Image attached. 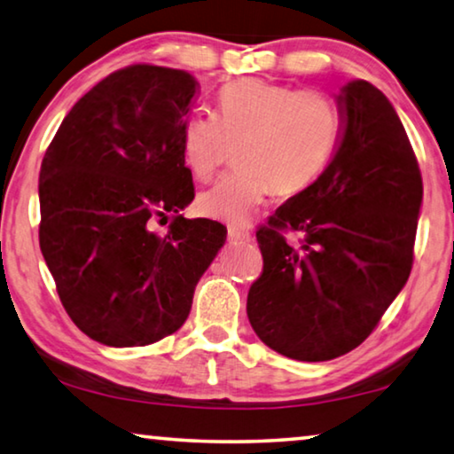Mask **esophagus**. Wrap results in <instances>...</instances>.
Instances as JSON below:
<instances>
[{
	"instance_id": "1",
	"label": "esophagus",
	"mask_w": 454,
	"mask_h": 454,
	"mask_svg": "<svg viewBox=\"0 0 454 454\" xmlns=\"http://www.w3.org/2000/svg\"><path fill=\"white\" fill-rule=\"evenodd\" d=\"M228 240L230 242H250V240H253V234L245 232V230H239V228H230L228 230Z\"/></svg>"
}]
</instances>
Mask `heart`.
I'll return each mask as SVG.
<instances>
[{"label":"heart","instance_id":"1","mask_svg":"<svg viewBox=\"0 0 454 454\" xmlns=\"http://www.w3.org/2000/svg\"><path fill=\"white\" fill-rule=\"evenodd\" d=\"M220 118L195 112L185 120L181 148L192 173L209 179L228 159V140L242 142L239 165L200 195V212L245 226L270 193L294 195L320 177L338 134L333 101L261 79L236 81L218 98Z\"/></svg>","mask_w":454,"mask_h":454}]
</instances>
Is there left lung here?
I'll list each match as a JSON object with an SVG mask.
<instances>
[{
  "instance_id": "obj_1",
  "label": "left lung",
  "mask_w": 454,
  "mask_h": 454,
  "mask_svg": "<svg viewBox=\"0 0 454 454\" xmlns=\"http://www.w3.org/2000/svg\"><path fill=\"white\" fill-rule=\"evenodd\" d=\"M340 138L312 185L256 232L262 273L248 322L269 348L330 361L356 348L408 281L422 206V175L389 99L355 79L338 93ZM301 231L300 247L280 230Z\"/></svg>"
}]
</instances>
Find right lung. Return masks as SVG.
I'll return each instance as SVG.
<instances>
[{
    "label": "right lung",
    "mask_w": 454,
    "mask_h": 454,
    "mask_svg": "<svg viewBox=\"0 0 454 454\" xmlns=\"http://www.w3.org/2000/svg\"><path fill=\"white\" fill-rule=\"evenodd\" d=\"M200 83L132 65L87 91L54 134L38 179L40 250L75 326L145 347L184 326L226 228L179 212L195 189L181 132ZM173 211L165 237L152 222Z\"/></svg>",
    "instance_id": "obj_1"
}]
</instances>
